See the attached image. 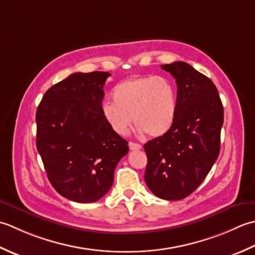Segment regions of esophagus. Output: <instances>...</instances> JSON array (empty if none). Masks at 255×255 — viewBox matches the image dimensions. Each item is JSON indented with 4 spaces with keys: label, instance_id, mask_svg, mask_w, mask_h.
Returning <instances> with one entry per match:
<instances>
[{
    "label": "esophagus",
    "instance_id": "34e87169",
    "mask_svg": "<svg viewBox=\"0 0 255 255\" xmlns=\"http://www.w3.org/2000/svg\"><path fill=\"white\" fill-rule=\"evenodd\" d=\"M128 147H129V149H132V150H138V149L142 148V145H139L137 143H134V142H129Z\"/></svg>",
    "mask_w": 255,
    "mask_h": 255
}]
</instances>
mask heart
<instances>
[{
  "label": "heart",
  "instance_id": "1",
  "mask_svg": "<svg viewBox=\"0 0 255 255\" xmlns=\"http://www.w3.org/2000/svg\"><path fill=\"white\" fill-rule=\"evenodd\" d=\"M112 100L103 103L101 113L118 135L128 134L133 119L139 133L163 136L177 117V89L165 77L142 76L123 80L112 89Z\"/></svg>",
  "mask_w": 255,
  "mask_h": 255
}]
</instances>
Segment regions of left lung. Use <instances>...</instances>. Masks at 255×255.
I'll return each mask as SVG.
<instances>
[{
  "mask_svg": "<svg viewBox=\"0 0 255 255\" xmlns=\"http://www.w3.org/2000/svg\"><path fill=\"white\" fill-rule=\"evenodd\" d=\"M177 84V117L163 136L144 145L145 183L165 200L197 189L219 156L223 107L214 82L184 61L163 65Z\"/></svg>",
  "mask_w": 255,
  "mask_h": 255,
  "instance_id": "obj_1",
  "label": "left lung"
}]
</instances>
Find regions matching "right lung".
<instances>
[{"mask_svg": "<svg viewBox=\"0 0 255 255\" xmlns=\"http://www.w3.org/2000/svg\"><path fill=\"white\" fill-rule=\"evenodd\" d=\"M109 72H76L46 91L36 112V146L47 177L62 197L95 202L113 184L128 142L102 117Z\"/></svg>", "mask_w": 255, "mask_h": 255, "instance_id": "1", "label": "right lung"}]
</instances>
